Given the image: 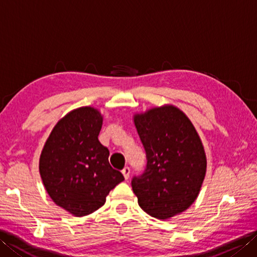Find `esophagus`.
Here are the masks:
<instances>
[{"mask_svg":"<svg viewBox=\"0 0 257 257\" xmlns=\"http://www.w3.org/2000/svg\"><path fill=\"white\" fill-rule=\"evenodd\" d=\"M122 174H123V178L125 180L129 179V176H130V168L128 167H124L123 170H122Z\"/></svg>","mask_w":257,"mask_h":257,"instance_id":"esophagus-1","label":"esophagus"}]
</instances>
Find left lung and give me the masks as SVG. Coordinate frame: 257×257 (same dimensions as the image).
<instances>
[{
  "label": "left lung",
  "mask_w": 257,
  "mask_h": 257,
  "mask_svg": "<svg viewBox=\"0 0 257 257\" xmlns=\"http://www.w3.org/2000/svg\"><path fill=\"white\" fill-rule=\"evenodd\" d=\"M147 167L132 181L138 204L147 214L168 220L192 205L206 172V156L199 134L173 105L135 113Z\"/></svg>",
  "instance_id": "left-lung-1"
}]
</instances>
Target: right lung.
I'll return each mask as SVG.
<instances>
[{"instance_id":"obj_1","label":"right lung","mask_w":257,"mask_h":257,"mask_svg":"<svg viewBox=\"0 0 257 257\" xmlns=\"http://www.w3.org/2000/svg\"><path fill=\"white\" fill-rule=\"evenodd\" d=\"M101 125L98 109L76 108L55 124L43 147V184L55 204L74 216L99 209L109 192L123 181L121 172L109 165V150L98 140Z\"/></svg>"}]
</instances>
